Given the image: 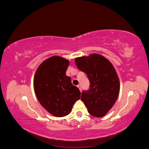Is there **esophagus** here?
<instances>
[{"mask_svg": "<svg viewBox=\"0 0 149 149\" xmlns=\"http://www.w3.org/2000/svg\"><path fill=\"white\" fill-rule=\"evenodd\" d=\"M78 88L79 89L80 91L81 92V91H82V88H81V86L80 84H78Z\"/></svg>", "mask_w": 149, "mask_h": 149, "instance_id": "1", "label": "esophagus"}]
</instances>
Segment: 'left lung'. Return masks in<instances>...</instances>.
I'll return each mask as SVG.
<instances>
[{
    "mask_svg": "<svg viewBox=\"0 0 149 149\" xmlns=\"http://www.w3.org/2000/svg\"><path fill=\"white\" fill-rule=\"evenodd\" d=\"M78 68L87 74L90 86L83 90L81 100L93 116L101 118L109 111L118 99L120 84L111 63L99 54L75 58Z\"/></svg>",
    "mask_w": 149,
    "mask_h": 149,
    "instance_id": "obj_1",
    "label": "left lung"
}]
</instances>
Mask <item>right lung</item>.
Masks as SVG:
<instances>
[{
	"instance_id": "right-lung-1",
	"label": "right lung",
	"mask_w": 149,
	"mask_h": 149,
	"mask_svg": "<svg viewBox=\"0 0 149 149\" xmlns=\"http://www.w3.org/2000/svg\"><path fill=\"white\" fill-rule=\"evenodd\" d=\"M69 64L65 58L53 56L45 60L35 74L33 86L38 101L56 117L69 114L74 102L80 99L79 89L66 74Z\"/></svg>"
}]
</instances>
